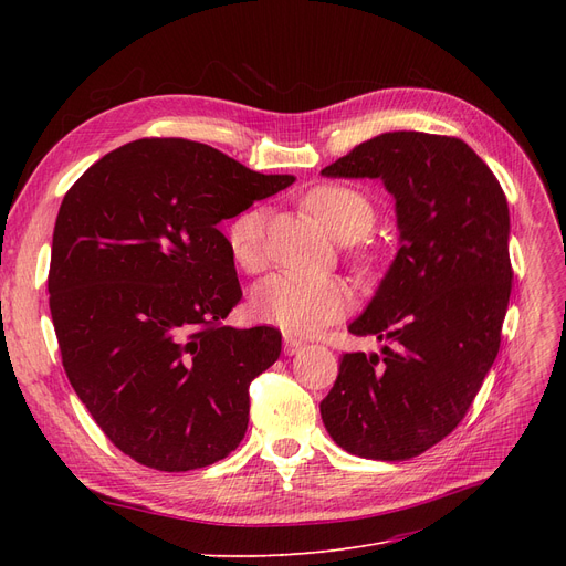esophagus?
I'll list each match as a JSON object with an SVG mask.
<instances>
[{"label":"esophagus","mask_w":566,"mask_h":566,"mask_svg":"<svg viewBox=\"0 0 566 566\" xmlns=\"http://www.w3.org/2000/svg\"><path fill=\"white\" fill-rule=\"evenodd\" d=\"M305 344L298 339V337H291V335H284V353L286 355H295Z\"/></svg>","instance_id":"1"}]
</instances>
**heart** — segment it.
<instances>
[{
    "label": "heart",
    "instance_id": "obj_1",
    "mask_svg": "<svg viewBox=\"0 0 566 566\" xmlns=\"http://www.w3.org/2000/svg\"><path fill=\"white\" fill-rule=\"evenodd\" d=\"M305 206L337 241L365 235L374 220V203L355 188L325 184L305 195ZM263 208H248L227 227V243L233 261L254 273L263 265ZM350 310V293L335 277L277 273L263 280L252 295V312L259 321L280 325L286 333L312 335L342 318Z\"/></svg>",
    "mask_w": 566,
    "mask_h": 566
}]
</instances>
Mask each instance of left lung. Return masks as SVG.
Returning a JSON list of instances; mask_svg holds the SVG:
<instances>
[{
	"instance_id": "8db88e82",
	"label": "left lung",
	"mask_w": 566,
	"mask_h": 566,
	"mask_svg": "<svg viewBox=\"0 0 566 566\" xmlns=\"http://www.w3.org/2000/svg\"><path fill=\"white\" fill-rule=\"evenodd\" d=\"M321 174L382 178L401 231L388 275L348 325L385 342L382 355H342L323 424L355 457H420L459 427L497 355L514 277L507 199L448 135L382 133Z\"/></svg>"
}]
</instances>
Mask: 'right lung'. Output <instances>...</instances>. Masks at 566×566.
Here are the masks:
<instances>
[{"mask_svg":"<svg viewBox=\"0 0 566 566\" xmlns=\"http://www.w3.org/2000/svg\"><path fill=\"white\" fill-rule=\"evenodd\" d=\"M293 181L151 137L109 151L66 192L48 275L62 365L137 463L186 472L243 440L250 382L280 358L282 335L222 323L243 291L218 224Z\"/></svg>","mask_w":566,"mask_h":566,"instance_id":"1","label":"right lung"}]
</instances>
